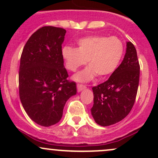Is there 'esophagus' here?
Masks as SVG:
<instances>
[{
	"mask_svg": "<svg viewBox=\"0 0 158 158\" xmlns=\"http://www.w3.org/2000/svg\"><path fill=\"white\" fill-rule=\"evenodd\" d=\"M85 88V85H84L77 84V90H78V92H81V91H82V89H84Z\"/></svg>",
	"mask_w": 158,
	"mask_h": 158,
	"instance_id": "1",
	"label": "esophagus"
}]
</instances>
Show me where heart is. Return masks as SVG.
Wrapping results in <instances>:
<instances>
[{
  "mask_svg": "<svg viewBox=\"0 0 158 158\" xmlns=\"http://www.w3.org/2000/svg\"><path fill=\"white\" fill-rule=\"evenodd\" d=\"M78 45L64 46L61 54L66 67L73 72L89 61V67L75 76L80 82L92 80L96 75L101 79L109 76L118 68L124 53L122 41L115 36H87L79 39Z\"/></svg>",
  "mask_w": 158,
  "mask_h": 158,
  "instance_id": "b5f03b06",
  "label": "heart"
}]
</instances>
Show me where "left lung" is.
I'll list each match as a JSON object with an SVG mask.
<instances>
[{
	"label": "left lung",
	"instance_id": "1",
	"mask_svg": "<svg viewBox=\"0 0 158 158\" xmlns=\"http://www.w3.org/2000/svg\"><path fill=\"white\" fill-rule=\"evenodd\" d=\"M139 74L136 49L132 42L128 41L120 65L107 81L92 88L94 104L91 112L98 125H113L129 114L136 98Z\"/></svg>",
	"mask_w": 158,
	"mask_h": 158
}]
</instances>
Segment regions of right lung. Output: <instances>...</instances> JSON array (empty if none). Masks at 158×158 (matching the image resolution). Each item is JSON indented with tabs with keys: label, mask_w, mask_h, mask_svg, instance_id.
Wrapping results in <instances>:
<instances>
[{
	"label": "right lung",
	"mask_w": 158,
	"mask_h": 158,
	"mask_svg": "<svg viewBox=\"0 0 158 158\" xmlns=\"http://www.w3.org/2000/svg\"><path fill=\"white\" fill-rule=\"evenodd\" d=\"M66 32L54 26L40 28L28 40L21 55V103L31 119L42 127L59 122L66 101L76 94V82L67 79L61 54Z\"/></svg>",
	"instance_id": "add662e5"
}]
</instances>
